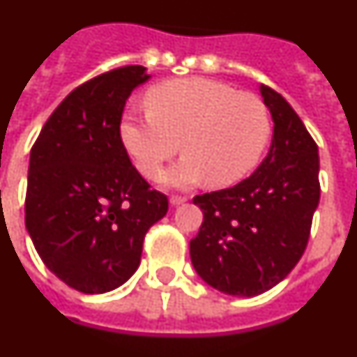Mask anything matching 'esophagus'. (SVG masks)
<instances>
[{
    "mask_svg": "<svg viewBox=\"0 0 357 357\" xmlns=\"http://www.w3.org/2000/svg\"><path fill=\"white\" fill-rule=\"evenodd\" d=\"M187 202V196H170V205L178 206Z\"/></svg>",
    "mask_w": 357,
    "mask_h": 357,
    "instance_id": "esophagus-1",
    "label": "esophagus"
}]
</instances>
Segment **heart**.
Instances as JSON below:
<instances>
[{"label": "heart", "instance_id": "b5f03b06", "mask_svg": "<svg viewBox=\"0 0 357 357\" xmlns=\"http://www.w3.org/2000/svg\"><path fill=\"white\" fill-rule=\"evenodd\" d=\"M146 112H127L119 125L123 146L137 170L152 179L167 161L185 155L161 183L190 188L208 179L230 187L256 169L272 136L271 112L259 96L227 83L187 77L155 85Z\"/></svg>", "mask_w": 357, "mask_h": 357}]
</instances>
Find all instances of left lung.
Instances as JSON below:
<instances>
[{"mask_svg": "<svg viewBox=\"0 0 357 357\" xmlns=\"http://www.w3.org/2000/svg\"><path fill=\"white\" fill-rule=\"evenodd\" d=\"M261 96L274 121L271 151L250 178L192 199L203 211L190 259L205 283L229 296L261 294L303 256L319 203L317 145L271 86Z\"/></svg>", "mask_w": 357, "mask_h": 357, "instance_id": "1", "label": "left lung"}]
</instances>
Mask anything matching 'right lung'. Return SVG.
<instances>
[{"label":"right lung","instance_id":"right-lung-1","mask_svg":"<svg viewBox=\"0 0 357 357\" xmlns=\"http://www.w3.org/2000/svg\"><path fill=\"white\" fill-rule=\"evenodd\" d=\"M145 70L127 65L74 89L31 151L26 230L45 266L83 294L123 285L139 266L145 234L169 211L119 136L128 96L151 77Z\"/></svg>","mask_w":357,"mask_h":357}]
</instances>
